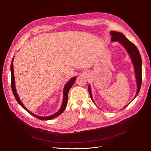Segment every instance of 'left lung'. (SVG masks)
<instances>
[{
  "mask_svg": "<svg viewBox=\"0 0 151 151\" xmlns=\"http://www.w3.org/2000/svg\"><path fill=\"white\" fill-rule=\"evenodd\" d=\"M110 33L112 36L111 37L112 41V42L118 41L120 44H121L126 48V51L127 52L130 58L132 59V61L134 64V67L135 69V73L137 84V91L135 96V98L139 92L140 88H141V86H142V61L141 55H140L139 52L137 47L132 42H130L129 40H128L123 34L119 32H116L115 31H111L110 32ZM88 90L90 93V98H91L93 102L94 103L90 86H88ZM127 106H126L124 108L127 107Z\"/></svg>",
  "mask_w": 151,
  "mask_h": 151,
  "instance_id": "left-lung-1",
  "label": "left lung"
}]
</instances>
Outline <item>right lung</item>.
Listing matches in <instances>:
<instances>
[{
	"instance_id": "add662e5",
	"label": "right lung",
	"mask_w": 151,
	"mask_h": 151,
	"mask_svg": "<svg viewBox=\"0 0 151 151\" xmlns=\"http://www.w3.org/2000/svg\"><path fill=\"white\" fill-rule=\"evenodd\" d=\"M13 60H14V58H13V60L12 61V64H11V67H10V69H11V75H12V81H11V85H12V91L13 93V95L16 99V101L18 102V103L21 105L27 112H28L29 114L32 115L33 116L36 117L37 118L41 119V120H49V119H52L58 116H59V115H61L63 112L64 110H65L67 102H68V92L70 89V88L72 87V86H73V84H74L75 80H76V77H73L72 78L70 81L65 84L64 90H63V92H64V95H63V103L61 105V108L59 110V111L57 112L56 113H55V114L51 115V116H37L34 114H33L32 112H29V110L24 106V104H22V103L21 102V100H20L19 97L18 96V95L16 92V87H15V78H14V70H13Z\"/></svg>"
}]
</instances>
